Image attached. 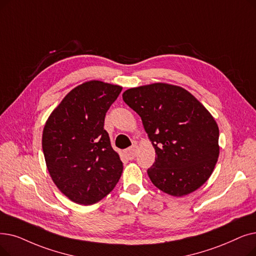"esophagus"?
I'll list each match as a JSON object with an SVG mask.
<instances>
[{
    "label": "esophagus",
    "mask_w": 256,
    "mask_h": 256,
    "mask_svg": "<svg viewBox=\"0 0 256 256\" xmlns=\"http://www.w3.org/2000/svg\"><path fill=\"white\" fill-rule=\"evenodd\" d=\"M124 154L126 158L128 160L135 159L136 154H137V146H136V144H134V146H132L130 148L126 150L124 152Z\"/></svg>",
    "instance_id": "1"
}]
</instances>
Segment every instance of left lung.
<instances>
[{
  "instance_id": "1",
  "label": "left lung",
  "mask_w": 256,
  "mask_h": 256,
  "mask_svg": "<svg viewBox=\"0 0 256 256\" xmlns=\"http://www.w3.org/2000/svg\"><path fill=\"white\" fill-rule=\"evenodd\" d=\"M122 98L141 117L154 148L148 170L152 184L174 196L201 187L220 154L218 126L206 108L185 88L163 82L128 88Z\"/></svg>"
}]
</instances>
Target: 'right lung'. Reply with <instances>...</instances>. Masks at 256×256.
Segmentation results:
<instances>
[{
    "label": "right lung",
    "instance_id": "add662e5",
    "mask_svg": "<svg viewBox=\"0 0 256 256\" xmlns=\"http://www.w3.org/2000/svg\"><path fill=\"white\" fill-rule=\"evenodd\" d=\"M121 90L99 80L84 82L64 96L46 121L42 146L48 172L74 203L99 202L120 179L124 165L104 126Z\"/></svg>",
    "mask_w": 256,
    "mask_h": 256
}]
</instances>
